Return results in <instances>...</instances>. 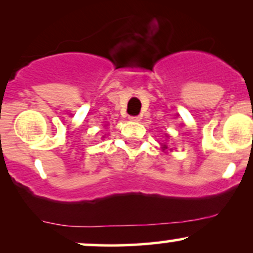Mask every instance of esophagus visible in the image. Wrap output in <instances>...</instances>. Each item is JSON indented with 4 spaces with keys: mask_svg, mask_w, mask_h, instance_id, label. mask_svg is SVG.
Wrapping results in <instances>:
<instances>
[{
    "mask_svg": "<svg viewBox=\"0 0 253 253\" xmlns=\"http://www.w3.org/2000/svg\"><path fill=\"white\" fill-rule=\"evenodd\" d=\"M128 119L130 121H133V123H138V121H140V118H139L138 115H135V117H129Z\"/></svg>",
    "mask_w": 253,
    "mask_h": 253,
    "instance_id": "obj_1",
    "label": "esophagus"
}]
</instances>
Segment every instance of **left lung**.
<instances>
[{"instance_id":"left-lung-1","label":"left lung","mask_w":253,"mask_h":253,"mask_svg":"<svg viewBox=\"0 0 253 253\" xmlns=\"http://www.w3.org/2000/svg\"><path fill=\"white\" fill-rule=\"evenodd\" d=\"M164 147H167V146H164Z\"/></svg>"}]
</instances>
